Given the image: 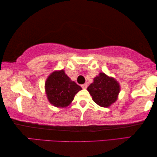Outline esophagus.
<instances>
[{"label":"esophagus","instance_id":"1","mask_svg":"<svg viewBox=\"0 0 157 157\" xmlns=\"http://www.w3.org/2000/svg\"><path fill=\"white\" fill-rule=\"evenodd\" d=\"M81 87H82V88L86 89L87 87H88V84H87V83H84V84H83V85H81Z\"/></svg>","mask_w":157,"mask_h":157}]
</instances>
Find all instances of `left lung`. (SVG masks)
<instances>
[{
  "instance_id": "obj_1",
  "label": "left lung",
  "mask_w": 157,
  "mask_h": 157,
  "mask_svg": "<svg viewBox=\"0 0 157 157\" xmlns=\"http://www.w3.org/2000/svg\"><path fill=\"white\" fill-rule=\"evenodd\" d=\"M87 90L96 104L100 107H108L117 101L120 92V86L115 78L101 72L94 78L93 83L88 87Z\"/></svg>"
}]
</instances>
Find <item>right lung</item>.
Listing matches in <instances>:
<instances>
[{
	"label": "right lung",
	"instance_id": "obj_1",
	"mask_svg": "<svg viewBox=\"0 0 157 157\" xmlns=\"http://www.w3.org/2000/svg\"><path fill=\"white\" fill-rule=\"evenodd\" d=\"M48 100L56 107H66L73 101L81 87L71 81L64 70L55 71L48 77L45 83Z\"/></svg>",
	"mask_w": 157,
	"mask_h": 157
}]
</instances>
